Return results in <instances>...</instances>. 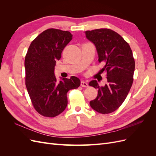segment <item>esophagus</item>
<instances>
[{"label":"esophagus","instance_id":"esophagus-1","mask_svg":"<svg viewBox=\"0 0 156 156\" xmlns=\"http://www.w3.org/2000/svg\"><path fill=\"white\" fill-rule=\"evenodd\" d=\"M81 86L82 87H88V84L87 82L83 81L81 82Z\"/></svg>","mask_w":156,"mask_h":156}]
</instances>
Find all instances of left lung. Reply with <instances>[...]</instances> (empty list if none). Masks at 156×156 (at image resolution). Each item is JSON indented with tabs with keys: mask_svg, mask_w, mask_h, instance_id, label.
<instances>
[{
	"mask_svg": "<svg viewBox=\"0 0 156 156\" xmlns=\"http://www.w3.org/2000/svg\"><path fill=\"white\" fill-rule=\"evenodd\" d=\"M86 37L95 45L99 62L105 66L101 72L107 73V83L100 87L96 80L89 85L98 90L95 100L90 101L94 111L108 114L124 101L133 81L135 60L129 45L117 32L108 29L85 32Z\"/></svg>",
	"mask_w": 156,
	"mask_h": 156,
	"instance_id": "8db88e82",
	"label": "left lung"
}]
</instances>
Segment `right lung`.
Wrapping results in <instances>:
<instances>
[{
  "label": "right lung",
  "mask_w": 156,
  "mask_h": 156,
  "mask_svg": "<svg viewBox=\"0 0 156 156\" xmlns=\"http://www.w3.org/2000/svg\"><path fill=\"white\" fill-rule=\"evenodd\" d=\"M72 40L68 31L47 29L32 41L25 56L26 87L33 107L44 116L52 118L62 113L68 104V92L81 84L75 76L58 82L54 73L56 61Z\"/></svg>",
  "instance_id": "1"
}]
</instances>
